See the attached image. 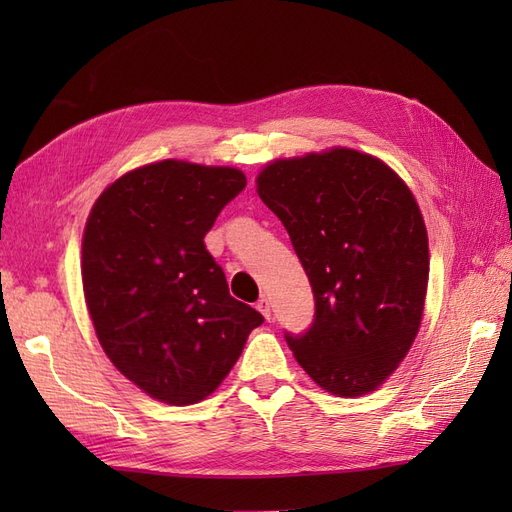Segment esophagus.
<instances>
[{"mask_svg": "<svg viewBox=\"0 0 512 512\" xmlns=\"http://www.w3.org/2000/svg\"><path fill=\"white\" fill-rule=\"evenodd\" d=\"M256 307H258V312H260L262 316H265L267 320H271L273 312H271V301H269V297H260L258 303H256Z\"/></svg>", "mask_w": 512, "mask_h": 512, "instance_id": "1", "label": "esophagus"}]
</instances>
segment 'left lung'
<instances>
[{
    "instance_id": "1",
    "label": "left lung",
    "mask_w": 512,
    "mask_h": 512,
    "mask_svg": "<svg viewBox=\"0 0 512 512\" xmlns=\"http://www.w3.org/2000/svg\"><path fill=\"white\" fill-rule=\"evenodd\" d=\"M256 183L316 301L312 327L286 333L294 359L337 397L378 389L404 361L425 307L429 245L410 188L346 147L275 160Z\"/></svg>"
}]
</instances>
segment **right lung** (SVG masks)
Returning a JSON list of instances; mask_svg holds the SVG:
<instances>
[{"label": "right lung", "mask_w": 512, "mask_h": 512, "mask_svg": "<svg viewBox=\"0 0 512 512\" xmlns=\"http://www.w3.org/2000/svg\"><path fill=\"white\" fill-rule=\"evenodd\" d=\"M228 166L164 160L100 194L83 235V290L108 359L153 399L190 406L228 376L254 307L230 297L205 235L245 188Z\"/></svg>", "instance_id": "right-lung-1"}]
</instances>
